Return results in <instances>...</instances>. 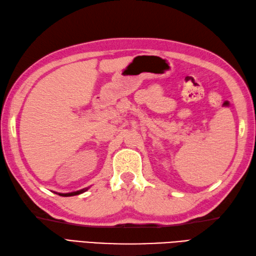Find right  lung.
I'll use <instances>...</instances> for the list:
<instances>
[{
    "label": "right lung",
    "mask_w": 256,
    "mask_h": 256,
    "mask_svg": "<svg viewBox=\"0 0 256 256\" xmlns=\"http://www.w3.org/2000/svg\"><path fill=\"white\" fill-rule=\"evenodd\" d=\"M87 190H88V188H82V190H80V191H76V192H70V193H58V195H60V196H65V198H66V196H74V195L82 194V193L86 192Z\"/></svg>",
    "instance_id": "1"
}]
</instances>
